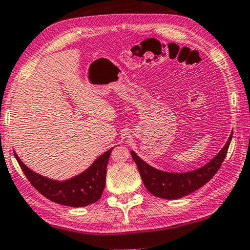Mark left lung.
<instances>
[{
	"label": "left lung",
	"instance_id": "8db88e82",
	"mask_svg": "<svg viewBox=\"0 0 250 250\" xmlns=\"http://www.w3.org/2000/svg\"><path fill=\"white\" fill-rule=\"evenodd\" d=\"M232 133L233 132L230 134L225 146L210 162L197 170L183 172V173H172V172L157 170L144 162L134 151L130 152V154H132L134 162L137 165L142 181L149 193L155 197L167 199V200H175V199L183 198L192 193L212 179V176L220 168L226 155H227Z\"/></svg>",
	"mask_w": 250,
	"mask_h": 250
}]
</instances>
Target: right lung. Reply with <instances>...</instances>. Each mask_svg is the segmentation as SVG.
Returning a JSON list of instances; mask_svg holds the SVG:
<instances>
[{
  "instance_id": "obj_1",
  "label": "right lung",
  "mask_w": 250,
  "mask_h": 250,
  "mask_svg": "<svg viewBox=\"0 0 250 250\" xmlns=\"http://www.w3.org/2000/svg\"><path fill=\"white\" fill-rule=\"evenodd\" d=\"M112 151L113 148H110L103 153L83 173L64 181L52 180L36 173L22 162L15 152L14 156L30 183L42 195L59 205L80 208L101 199L106 183L107 163Z\"/></svg>"
}]
</instances>
